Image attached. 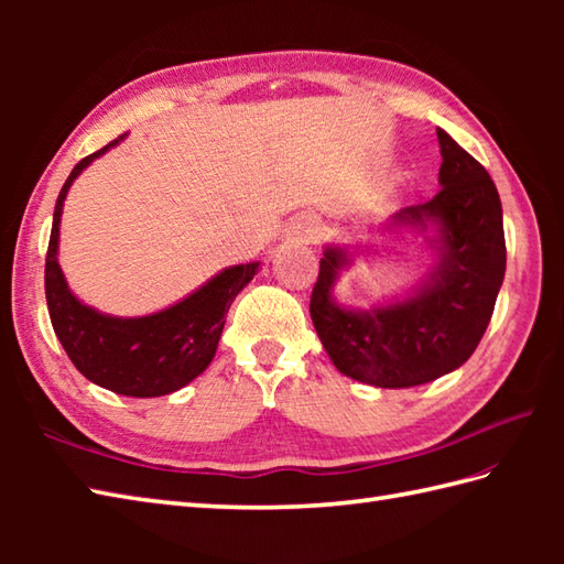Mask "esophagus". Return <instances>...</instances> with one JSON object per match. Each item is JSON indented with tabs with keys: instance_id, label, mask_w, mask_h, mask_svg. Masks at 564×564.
Wrapping results in <instances>:
<instances>
[{
	"instance_id": "1",
	"label": "esophagus",
	"mask_w": 564,
	"mask_h": 564,
	"mask_svg": "<svg viewBox=\"0 0 564 564\" xmlns=\"http://www.w3.org/2000/svg\"><path fill=\"white\" fill-rule=\"evenodd\" d=\"M291 235H293V239H297V242H313V239H317L322 235V225L317 218H310V215H305V218H297L293 223Z\"/></svg>"
}]
</instances>
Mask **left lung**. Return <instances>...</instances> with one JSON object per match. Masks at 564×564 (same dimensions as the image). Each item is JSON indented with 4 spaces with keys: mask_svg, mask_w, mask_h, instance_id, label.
Masks as SVG:
<instances>
[{
    "mask_svg": "<svg viewBox=\"0 0 564 564\" xmlns=\"http://www.w3.org/2000/svg\"><path fill=\"white\" fill-rule=\"evenodd\" d=\"M438 194L382 223V235L412 232L434 267L410 293L368 310L334 297L339 275L368 245H325L310 301L317 337L339 373L376 388H414L460 368L492 319L507 271L505 220L492 176L446 130Z\"/></svg>",
    "mask_w": 564,
    "mask_h": 564,
    "instance_id": "8db88e82",
    "label": "left lung"
}]
</instances>
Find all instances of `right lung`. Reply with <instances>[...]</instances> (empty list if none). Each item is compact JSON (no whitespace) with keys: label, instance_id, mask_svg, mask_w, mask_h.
<instances>
[{"label":"right lung","instance_id":"obj_1","mask_svg":"<svg viewBox=\"0 0 564 564\" xmlns=\"http://www.w3.org/2000/svg\"><path fill=\"white\" fill-rule=\"evenodd\" d=\"M126 135L84 158L59 188L45 257V301L57 339L84 378L126 398H162L210 366L227 310L257 275L259 261L227 267L182 301L142 317H116L84 305L57 263L63 206L75 178Z\"/></svg>","mask_w":564,"mask_h":564}]
</instances>
